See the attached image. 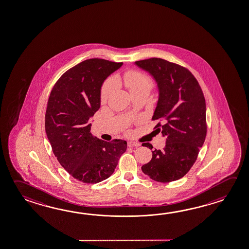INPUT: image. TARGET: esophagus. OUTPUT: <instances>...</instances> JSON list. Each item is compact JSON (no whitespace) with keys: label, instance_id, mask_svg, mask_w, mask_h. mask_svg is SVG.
<instances>
[{"label":"esophagus","instance_id":"34e87169","mask_svg":"<svg viewBox=\"0 0 249 249\" xmlns=\"http://www.w3.org/2000/svg\"><path fill=\"white\" fill-rule=\"evenodd\" d=\"M127 145L129 146V147H139L141 144L138 143V142H128Z\"/></svg>","mask_w":249,"mask_h":249}]
</instances>
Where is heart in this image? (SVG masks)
<instances>
[{
	"label": "heart",
	"instance_id": "heart-1",
	"mask_svg": "<svg viewBox=\"0 0 249 249\" xmlns=\"http://www.w3.org/2000/svg\"><path fill=\"white\" fill-rule=\"evenodd\" d=\"M123 83L126 85L130 93H136L140 91H148L150 92L153 87V80L148 75L142 73L139 71H127L123 75ZM115 82L113 78L108 79L101 90V100L106 101L108 99L109 95L112 93L114 89Z\"/></svg>",
	"mask_w": 249,
	"mask_h": 249
}]
</instances>
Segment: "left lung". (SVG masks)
I'll use <instances>...</instances> for the list:
<instances>
[{
    "label": "left lung",
    "instance_id": "obj_1",
    "mask_svg": "<svg viewBox=\"0 0 249 249\" xmlns=\"http://www.w3.org/2000/svg\"><path fill=\"white\" fill-rule=\"evenodd\" d=\"M157 83L159 100L153 121L165 138L162 150H152V159L142 166L143 174L159 182L182 178L192 167L207 133L206 104L196 77L186 68L160 58L135 62ZM157 129V130H158Z\"/></svg>",
    "mask_w": 249,
    "mask_h": 249
}]
</instances>
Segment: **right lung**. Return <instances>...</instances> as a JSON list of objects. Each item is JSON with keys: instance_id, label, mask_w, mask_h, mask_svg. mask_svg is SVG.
Wrapping results in <instances>:
<instances>
[{"instance_id": "right-lung-1", "label": "right lung", "mask_w": 249, "mask_h": 249, "mask_svg": "<svg viewBox=\"0 0 249 249\" xmlns=\"http://www.w3.org/2000/svg\"><path fill=\"white\" fill-rule=\"evenodd\" d=\"M122 66L89 59L66 71L47 102L45 127L53 152L64 169L85 183H98L113 174L127 142H106L90 133V118L100 107L104 81Z\"/></svg>"}]
</instances>
